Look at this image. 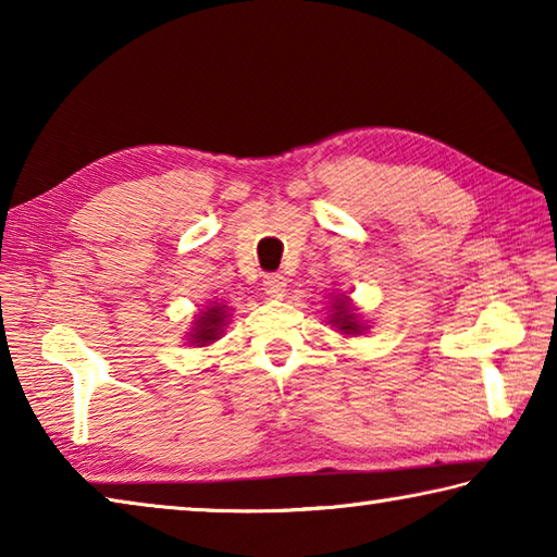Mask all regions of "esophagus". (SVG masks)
Instances as JSON below:
<instances>
[{"instance_id": "obj_1", "label": "esophagus", "mask_w": 557, "mask_h": 557, "mask_svg": "<svg viewBox=\"0 0 557 557\" xmlns=\"http://www.w3.org/2000/svg\"><path fill=\"white\" fill-rule=\"evenodd\" d=\"M285 287H287V280L280 275V272H272L265 280H262V289H265V295L270 297H282L285 295Z\"/></svg>"}]
</instances>
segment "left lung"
Instances as JSON below:
<instances>
[{"label": "left lung", "mask_w": 557, "mask_h": 557, "mask_svg": "<svg viewBox=\"0 0 557 557\" xmlns=\"http://www.w3.org/2000/svg\"><path fill=\"white\" fill-rule=\"evenodd\" d=\"M332 309H334V314H332V324H334V326L342 329L344 334H358V332H361L363 326L358 324V319L354 317L351 307L346 305V297H338V299H334Z\"/></svg>", "instance_id": "8db88e82"}]
</instances>
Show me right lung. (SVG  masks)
<instances>
[{"label":"right lung","mask_w":557,"mask_h":557,"mask_svg":"<svg viewBox=\"0 0 557 557\" xmlns=\"http://www.w3.org/2000/svg\"><path fill=\"white\" fill-rule=\"evenodd\" d=\"M223 326H225L223 307H215L213 305L211 309H206V312L199 314V319H196L194 332L188 334V336H191V344L206 346V344H211V342H215V338L221 336Z\"/></svg>","instance_id":"obj_1"}]
</instances>
